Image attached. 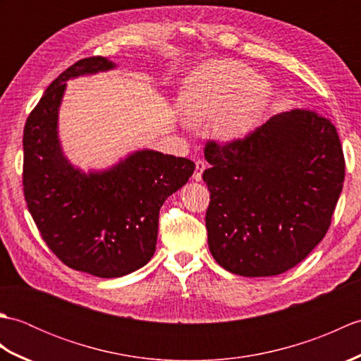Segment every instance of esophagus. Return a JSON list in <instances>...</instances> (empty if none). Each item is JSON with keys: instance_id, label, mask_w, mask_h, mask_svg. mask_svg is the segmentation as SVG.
I'll return each instance as SVG.
<instances>
[{"instance_id": "1", "label": "esophagus", "mask_w": 361, "mask_h": 361, "mask_svg": "<svg viewBox=\"0 0 361 361\" xmlns=\"http://www.w3.org/2000/svg\"><path fill=\"white\" fill-rule=\"evenodd\" d=\"M206 169V164H204V161H202V159H197L195 161V172H194V176L192 178L195 180V181H202V178H203V171Z\"/></svg>"}]
</instances>
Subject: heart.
I'll use <instances>...</instances> for the list:
<instances>
[{"mask_svg":"<svg viewBox=\"0 0 361 361\" xmlns=\"http://www.w3.org/2000/svg\"><path fill=\"white\" fill-rule=\"evenodd\" d=\"M271 87L247 65L234 60H211L189 74L178 94V109L189 122L211 121L220 142L247 136L267 111Z\"/></svg>","mask_w":361,"mask_h":361,"instance_id":"b5f03b06","label":"heart"}]
</instances>
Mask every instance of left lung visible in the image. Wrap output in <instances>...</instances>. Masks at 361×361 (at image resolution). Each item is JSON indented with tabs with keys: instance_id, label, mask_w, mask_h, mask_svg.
Masks as SVG:
<instances>
[{
	"instance_id": "8db88e82",
	"label": "left lung",
	"mask_w": 361,
	"mask_h": 361,
	"mask_svg": "<svg viewBox=\"0 0 361 361\" xmlns=\"http://www.w3.org/2000/svg\"><path fill=\"white\" fill-rule=\"evenodd\" d=\"M204 157L208 245L225 270L281 274L323 240L344 181L331 121L310 110L283 111L243 140L209 141Z\"/></svg>"
}]
</instances>
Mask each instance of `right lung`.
<instances>
[{"label":"right lung","mask_w":361,"mask_h":361,"mask_svg":"<svg viewBox=\"0 0 361 361\" xmlns=\"http://www.w3.org/2000/svg\"><path fill=\"white\" fill-rule=\"evenodd\" d=\"M106 57L75 62L30 111L23 133L27 209L49 250L73 270L121 278L140 270L157 248L159 209L186 185L195 164L142 149L105 171L83 172L63 155L59 109L66 80L110 71Z\"/></svg>","instance_id":"add662e5"}]
</instances>
